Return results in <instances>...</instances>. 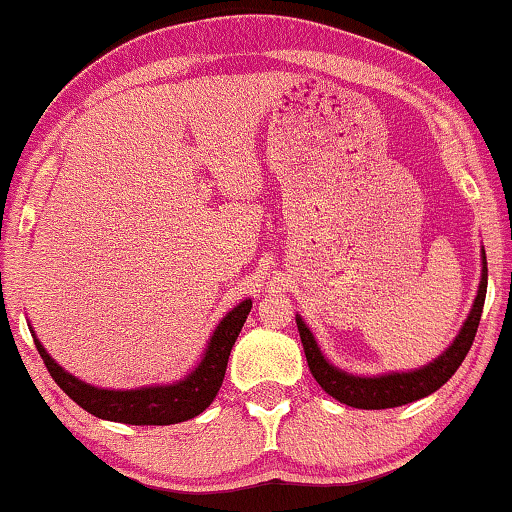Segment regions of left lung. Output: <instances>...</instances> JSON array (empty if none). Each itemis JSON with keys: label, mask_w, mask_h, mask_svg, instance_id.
<instances>
[{"label": "left lung", "mask_w": 512, "mask_h": 512, "mask_svg": "<svg viewBox=\"0 0 512 512\" xmlns=\"http://www.w3.org/2000/svg\"><path fill=\"white\" fill-rule=\"evenodd\" d=\"M480 264H483V269H480L478 294L474 299V305H471L469 317L464 319L462 329L457 331L451 345L444 349V354H439L434 361L416 370L384 372V375L368 377L352 375V372L335 368L329 358L322 354L315 335H312V331L305 326L301 315H296V326H299L303 352L305 358H308V368L312 372V377L317 379V384L322 386L331 398L356 409L402 407V404L416 402L425 398V395L439 391V388L455 375V370L460 368L464 356H467L471 345H474L487 294V259L483 248H480Z\"/></svg>", "instance_id": "1"}]
</instances>
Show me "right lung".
Masks as SVG:
<instances>
[{
    "mask_svg": "<svg viewBox=\"0 0 512 512\" xmlns=\"http://www.w3.org/2000/svg\"><path fill=\"white\" fill-rule=\"evenodd\" d=\"M250 308H253V301L243 299L220 319L209 335L207 349H204L200 363L181 379L172 381V384L126 388V391H121V388L119 391L98 388L73 377L71 372H66L55 358L45 352L32 326H29V331L34 335V345L52 379L57 381L68 398L78 402L89 414L103 418V421L126 425H174L200 416L218 395L225 379L227 358H230L234 342L239 338L243 324H246Z\"/></svg>",
    "mask_w": 512,
    "mask_h": 512,
    "instance_id": "obj_1",
    "label": "right lung"
}]
</instances>
